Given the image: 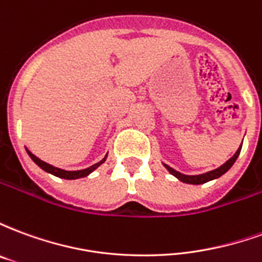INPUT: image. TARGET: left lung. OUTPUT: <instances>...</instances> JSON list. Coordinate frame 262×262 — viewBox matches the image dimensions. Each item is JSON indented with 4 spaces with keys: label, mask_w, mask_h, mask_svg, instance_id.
Here are the masks:
<instances>
[{
    "label": "left lung",
    "mask_w": 262,
    "mask_h": 262,
    "mask_svg": "<svg viewBox=\"0 0 262 262\" xmlns=\"http://www.w3.org/2000/svg\"><path fill=\"white\" fill-rule=\"evenodd\" d=\"M240 150H242V146L238 147V150H237L236 153L233 154V157H230V159L227 160L223 165H220L219 168L208 171V172H205V174H199V176H185V174H181L180 171L171 168L170 165L164 164V163H163V165H164L167 170L170 171V174H172V176L176 177V178H178L181 182H185V184H192V185H199V184H205V182L216 180V178H219V177H222L225 172H227V171L230 170L231 165L234 164V161H236L237 157H238V154H240Z\"/></svg>",
    "instance_id": "left-lung-1"
}]
</instances>
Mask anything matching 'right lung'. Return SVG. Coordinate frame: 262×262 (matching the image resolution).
<instances>
[{
  "label": "right lung",
  "mask_w": 262,
  "mask_h": 262,
  "mask_svg": "<svg viewBox=\"0 0 262 262\" xmlns=\"http://www.w3.org/2000/svg\"><path fill=\"white\" fill-rule=\"evenodd\" d=\"M28 151V154H29V157H31L35 163H36L42 170H45L46 172H50V174H53V176L59 177V178H64V180H77V178H82V177H86L91 174L92 171L97 170L99 165L102 164V163H105V160H106V156L103 157L99 163H97V164L91 165V167H88V168H84V170H77V171H66V170H61V168H57V167H53L52 164H48V163H45V161H42L40 159H37L35 154H32L29 150H26Z\"/></svg>",
  "instance_id": "add662e5"
}]
</instances>
